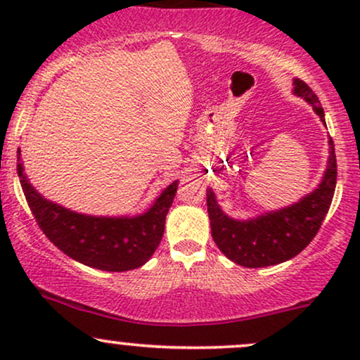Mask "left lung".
Here are the masks:
<instances>
[{
  "label": "left lung",
  "instance_id": "1",
  "mask_svg": "<svg viewBox=\"0 0 360 360\" xmlns=\"http://www.w3.org/2000/svg\"><path fill=\"white\" fill-rule=\"evenodd\" d=\"M295 94L313 106L325 122V113L318 96L304 81L295 79ZM330 157L325 176L313 193L298 203L260 214L252 220H233L221 212L212 189L206 191L212 237L223 254L243 267L276 266L298 255L315 238L332 205L337 184L335 146L330 137Z\"/></svg>",
  "mask_w": 360,
  "mask_h": 360
}]
</instances>
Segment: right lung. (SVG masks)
<instances>
[{
    "mask_svg": "<svg viewBox=\"0 0 360 360\" xmlns=\"http://www.w3.org/2000/svg\"><path fill=\"white\" fill-rule=\"evenodd\" d=\"M18 157L20 184L40 230L65 255L108 272L137 269L152 257L164 235L166 214L177 191V181L169 184L155 203L139 217H89L47 201L28 183Z\"/></svg>",
    "mask_w": 360,
    "mask_h": 360,
    "instance_id": "right-lung-1",
    "label": "right lung"
}]
</instances>
